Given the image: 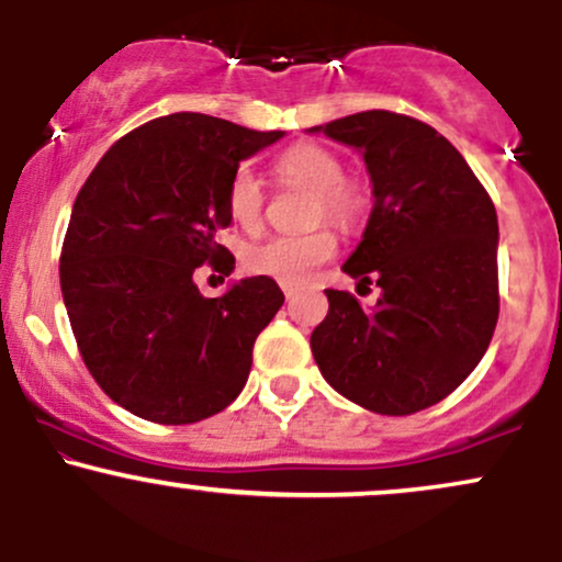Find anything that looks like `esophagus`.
Here are the masks:
<instances>
[{
	"instance_id": "1",
	"label": "esophagus",
	"mask_w": 562,
	"mask_h": 562,
	"mask_svg": "<svg viewBox=\"0 0 562 562\" xmlns=\"http://www.w3.org/2000/svg\"><path fill=\"white\" fill-rule=\"evenodd\" d=\"M282 293H285V299L290 301V299H293V295H295V290L288 288V285H282Z\"/></svg>"
}]
</instances>
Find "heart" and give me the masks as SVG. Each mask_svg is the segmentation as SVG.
I'll return each instance as SVG.
<instances>
[{
	"label": "heart",
	"instance_id": "heart-1",
	"mask_svg": "<svg viewBox=\"0 0 562 562\" xmlns=\"http://www.w3.org/2000/svg\"><path fill=\"white\" fill-rule=\"evenodd\" d=\"M282 182L312 190V222H330L340 229H351L362 222L370 209V192L359 179L346 177V166L330 147L299 142L288 147L274 164ZM227 214L245 229L259 227L263 216V190L250 169H237L227 184ZM338 250V240L330 229L303 232V235H274L245 250L248 272L272 277L280 285L299 288L312 280L314 272L327 263Z\"/></svg>",
	"mask_w": 562,
	"mask_h": 562
}]
</instances>
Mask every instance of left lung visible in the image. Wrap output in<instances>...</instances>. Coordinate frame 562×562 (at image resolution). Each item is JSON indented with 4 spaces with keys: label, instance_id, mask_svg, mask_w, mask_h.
Segmentation results:
<instances>
[{
    "label": "left lung",
    "instance_id": "left-lung-1",
    "mask_svg": "<svg viewBox=\"0 0 562 562\" xmlns=\"http://www.w3.org/2000/svg\"><path fill=\"white\" fill-rule=\"evenodd\" d=\"M359 147L372 177L362 243L344 263L380 288L364 312L346 290L314 327L312 353L335 391L378 415H415L447 398L486 353L499 319L496 211L434 126L364 111L317 126Z\"/></svg>",
    "mask_w": 562,
    "mask_h": 562
}]
</instances>
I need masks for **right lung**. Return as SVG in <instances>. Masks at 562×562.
Masks as SVG:
<instances>
[{"label": "right lung", "instance_id": "obj_1", "mask_svg": "<svg viewBox=\"0 0 562 562\" xmlns=\"http://www.w3.org/2000/svg\"><path fill=\"white\" fill-rule=\"evenodd\" d=\"M282 132L205 113H171L113 142L76 195L60 288L76 346L102 391L142 420H205L240 396L254 344L282 290L248 277L203 299L192 274L227 277L232 173Z\"/></svg>", "mask_w": 562, "mask_h": 562}]
</instances>
